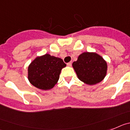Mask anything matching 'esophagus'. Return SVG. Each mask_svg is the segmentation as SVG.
Segmentation results:
<instances>
[{
	"instance_id": "34e87169",
	"label": "esophagus",
	"mask_w": 130,
	"mask_h": 130,
	"mask_svg": "<svg viewBox=\"0 0 130 130\" xmlns=\"http://www.w3.org/2000/svg\"><path fill=\"white\" fill-rule=\"evenodd\" d=\"M67 66H69V67L71 66V65H72L71 62H69V63H67Z\"/></svg>"
}]
</instances>
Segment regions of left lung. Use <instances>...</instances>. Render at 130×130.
Here are the masks:
<instances>
[{
  "label": "left lung",
  "instance_id": "left-lung-1",
  "mask_svg": "<svg viewBox=\"0 0 130 130\" xmlns=\"http://www.w3.org/2000/svg\"><path fill=\"white\" fill-rule=\"evenodd\" d=\"M73 67L78 78L89 85L100 82L107 74V63L96 53H82L73 62Z\"/></svg>",
  "mask_w": 130,
  "mask_h": 130
}]
</instances>
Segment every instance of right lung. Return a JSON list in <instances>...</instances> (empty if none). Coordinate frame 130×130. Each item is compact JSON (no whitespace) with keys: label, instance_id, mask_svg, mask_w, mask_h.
<instances>
[{"label":"right lung","instance_id":"1","mask_svg":"<svg viewBox=\"0 0 130 130\" xmlns=\"http://www.w3.org/2000/svg\"><path fill=\"white\" fill-rule=\"evenodd\" d=\"M66 64L61 58L45 54L37 57L28 68V79L36 88L46 90L57 82L61 71Z\"/></svg>","mask_w":130,"mask_h":130}]
</instances>
